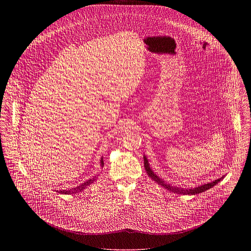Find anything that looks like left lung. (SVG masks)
I'll return each instance as SVG.
<instances>
[{
  "mask_svg": "<svg viewBox=\"0 0 251 251\" xmlns=\"http://www.w3.org/2000/svg\"><path fill=\"white\" fill-rule=\"evenodd\" d=\"M143 161H144V168H146V171L147 173L149 175V177H151L153 181H155L159 185L163 186L165 189L169 190L170 192H174V193H177V194H187V195H195V194H199V193H201V192H204L210 188H213L215 185H217V184L219 182H221L222 179H224L223 176L213 182H209L207 184H202V185L201 186H197V187H191V188H182V187H179V186H174L172 185V184H168L166 183L163 179H161L159 176H156V174L153 173V171L151 170V166H150V163H149V160L148 157L146 155H143Z\"/></svg>",
  "mask_w": 251,
  "mask_h": 251,
  "instance_id": "left-lung-1",
  "label": "left lung"
}]
</instances>
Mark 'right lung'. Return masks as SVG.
Segmentation results:
<instances>
[{
    "instance_id": "obj_1",
    "label": "right lung",
    "mask_w": 251,
    "mask_h": 251,
    "mask_svg": "<svg viewBox=\"0 0 251 251\" xmlns=\"http://www.w3.org/2000/svg\"><path fill=\"white\" fill-rule=\"evenodd\" d=\"M100 167H101V169H102V167H103V159H102V157H100ZM97 179H98V177L95 176L94 178H90V179L86 180L85 182H83L82 184H80V185H79V186L73 187V188H71V189L57 190V192H58V193H61V194H75V193H78V192H80V191L84 190L88 185H90V184L94 183Z\"/></svg>"
}]
</instances>
